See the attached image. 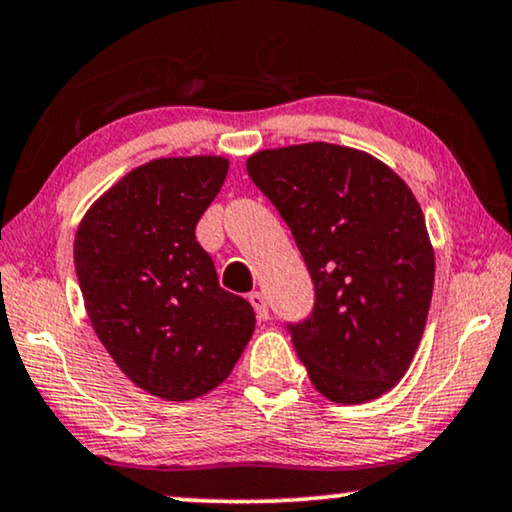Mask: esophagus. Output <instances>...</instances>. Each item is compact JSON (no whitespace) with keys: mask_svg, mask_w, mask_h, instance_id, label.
Returning <instances> with one entry per match:
<instances>
[{"mask_svg":"<svg viewBox=\"0 0 512 512\" xmlns=\"http://www.w3.org/2000/svg\"><path fill=\"white\" fill-rule=\"evenodd\" d=\"M248 302L252 304V309H255L257 318H260V320H267V318H269V306H267V297H264L260 290L250 292V295H248Z\"/></svg>","mask_w":512,"mask_h":512,"instance_id":"obj_1","label":"esophagus"}]
</instances>
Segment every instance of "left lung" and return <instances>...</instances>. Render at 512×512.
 <instances>
[{
  "mask_svg": "<svg viewBox=\"0 0 512 512\" xmlns=\"http://www.w3.org/2000/svg\"><path fill=\"white\" fill-rule=\"evenodd\" d=\"M248 175L311 274L313 309L285 330L313 386L342 405L379 398L410 367L433 295V248L410 187L374 156L327 142L252 154Z\"/></svg>",
  "mask_w": 512,
  "mask_h": 512,
  "instance_id": "1",
  "label": "left lung"
}]
</instances>
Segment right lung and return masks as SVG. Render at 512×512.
Here are the masks:
<instances>
[{"label": "right lung", "mask_w": 512, "mask_h": 512, "mask_svg": "<svg viewBox=\"0 0 512 512\" xmlns=\"http://www.w3.org/2000/svg\"><path fill=\"white\" fill-rule=\"evenodd\" d=\"M222 156L156 159L88 210L74 269L93 330L121 372L163 400L220 386L255 330V311L217 283L196 224L224 185Z\"/></svg>", "instance_id": "add662e5"}]
</instances>
